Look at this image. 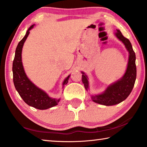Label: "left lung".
<instances>
[{"instance_id":"left-lung-1","label":"left lung","mask_w":147,"mask_h":147,"mask_svg":"<svg viewBox=\"0 0 147 147\" xmlns=\"http://www.w3.org/2000/svg\"><path fill=\"white\" fill-rule=\"evenodd\" d=\"M114 34L117 38L124 44L129 55L127 67L123 76L115 82L109 85L103 92L90 96L92 101L106 106L116 105L126 99L131 92L136 79V55L132 49V44L129 39L123 36L119 29H116ZM81 73L82 74V82L84 84L85 89L88 90L89 89L88 80L89 78L84 72L82 71Z\"/></svg>"}]
</instances>
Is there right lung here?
Segmentation results:
<instances>
[{"label":"right lung","mask_w":147,"mask_h":147,"mask_svg":"<svg viewBox=\"0 0 147 147\" xmlns=\"http://www.w3.org/2000/svg\"><path fill=\"white\" fill-rule=\"evenodd\" d=\"M34 24L29 27L26 31L24 38L18 44L16 48L14 60L13 62V83L16 90L22 100L28 105L33 107L40 110H45L53 107L57 105L60 100V98H51L47 93L41 89L36 86L30 80H29L25 73L22 62V47L25 41L30 32L29 31L33 29ZM70 78L69 75L63 82V87L64 85L68 83Z\"/></svg>","instance_id":"right-lung-1"}]
</instances>
